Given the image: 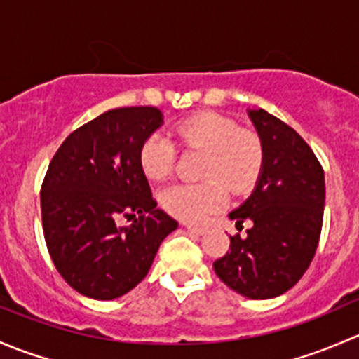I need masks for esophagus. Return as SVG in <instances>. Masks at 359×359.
<instances>
[{"instance_id":"obj_1","label":"esophagus","mask_w":359,"mask_h":359,"mask_svg":"<svg viewBox=\"0 0 359 359\" xmlns=\"http://www.w3.org/2000/svg\"><path fill=\"white\" fill-rule=\"evenodd\" d=\"M184 227H186V229L189 231V233L200 234V236H201V234H205V233H206L205 227H200V226H191V224H186V226H184Z\"/></svg>"}]
</instances>
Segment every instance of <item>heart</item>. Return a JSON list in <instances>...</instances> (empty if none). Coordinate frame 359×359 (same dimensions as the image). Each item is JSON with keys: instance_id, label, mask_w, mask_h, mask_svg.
Here are the masks:
<instances>
[{"instance_id": "obj_1", "label": "heart", "mask_w": 359, "mask_h": 359, "mask_svg": "<svg viewBox=\"0 0 359 359\" xmlns=\"http://www.w3.org/2000/svg\"><path fill=\"white\" fill-rule=\"evenodd\" d=\"M180 144L205 151L200 184H175L159 194V203L170 215L186 222H201L219 212L227 201L226 186L240 194L255 184L262 168V142L252 130L220 112H200L175 126ZM177 147L161 133L142 142L139 163L146 177L163 180L172 173Z\"/></svg>"}]
</instances>
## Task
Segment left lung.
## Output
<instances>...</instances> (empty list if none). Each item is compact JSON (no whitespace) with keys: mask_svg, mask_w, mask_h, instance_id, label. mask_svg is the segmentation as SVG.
Returning a JSON list of instances; mask_svg holds the SVG:
<instances>
[{"mask_svg":"<svg viewBox=\"0 0 359 359\" xmlns=\"http://www.w3.org/2000/svg\"><path fill=\"white\" fill-rule=\"evenodd\" d=\"M262 142V168L248 200L229 213L247 236H231L215 274L248 299H274L302 278L316 253L325 173L306 140L264 109H248Z\"/></svg>","mask_w":359,"mask_h":359,"instance_id":"1","label":"left lung"}]
</instances>
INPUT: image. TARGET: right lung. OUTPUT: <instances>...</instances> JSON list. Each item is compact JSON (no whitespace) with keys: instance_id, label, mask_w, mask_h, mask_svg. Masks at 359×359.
I'll list each match as a JSON object with an SVG mask.
<instances>
[{"instance_id":"right-lung-1","label":"right lung","mask_w":359,"mask_h":359,"mask_svg":"<svg viewBox=\"0 0 359 359\" xmlns=\"http://www.w3.org/2000/svg\"><path fill=\"white\" fill-rule=\"evenodd\" d=\"M161 125L156 107L111 109L74 130L50 163L43 233L57 271L81 295L112 300L128 293L179 227L156 208L139 163L140 146ZM119 215L134 222L119 228Z\"/></svg>"}]
</instances>
